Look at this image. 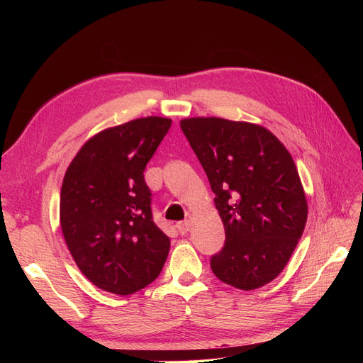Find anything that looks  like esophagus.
Returning <instances> with one entry per match:
<instances>
[{
	"label": "esophagus",
	"mask_w": 363,
	"mask_h": 363,
	"mask_svg": "<svg viewBox=\"0 0 363 363\" xmlns=\"http://www.w3.org/2000/svg\"><path fill=\"white\" fill-rule=\"evenodd\" d=\"M189 227H191V224H189V221H182V223H177V230H179V233L180 235H186L189 232Z\"/></svg>",
	"instance_id": "obj_1"
}]
</instances>
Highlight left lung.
Returning <instances> with one entry per match:
<instances>
[{
	"label": "left lung",
	"instance_id": "8db88e82",
	"mask_svg": "<svg viewBox=\"0 0 363 363\" xmlns=\"http://www.w3.org/2000/svg\"><path fill=\"white\" fill-rule=\"evenodd\" d=\"M182 131L199 157L224 223L215 276L251 291L276 279L298 244L307 203L289 151L271 131L223 118H188Z\"/></svg>",
	"mask_w": 363,
	"mask_h": 363
}]
</instances>
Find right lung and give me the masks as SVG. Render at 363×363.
<instances>
[{"label": "right lung", "mask_w": 363, "mask_h": 363, "mask_svg": "<svg viewBox=\"0 0 363 363\" xmlns=\"http://www.w3.org/2000/svg\"><path fill=\"white\" fill-rule=\"evenodd\" d=\"M171 119L107 128L77 152L60 191V227L77 267L103 291L130 295L155 281L169 238L152 221L144 171Z\"/></svg>", "instance_id": "right-lung-1"}]
</instances>
